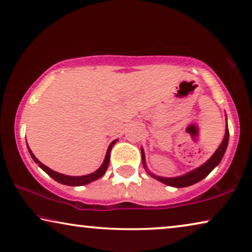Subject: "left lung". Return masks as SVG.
I'll list each match as a JSON object with an SVG mask.
<instances>
[{
	"mask_svg": "<svg viewBox=\"0 0 252 252\" xmlns=\"http://www.w3.org/2000/svg\"><path fill=\"white\" fill-rule=\"evenodd\" d=\"M228 137H229V131H228V127H226L225 137H224V139H222L221 144L219 145L217 151H216L215 154L212 155V157L209 158V160L205 162L204 164H202L200 168L193 170V171L186 173V175H184V176L176 177V178H163V177L152 175V173H151V176L154 177V178H157L158 180H160L161 183L165 184V185L172 186V187H178V189L179 187H187V186L193 185V184H196L200 182V180L205 178V177H207L209 173H210L212 170H214L216 166L219 164V162L221 161V158H222V157H224V153L226 151V147H227ZM141 158H143V165L145 166V169H146V163H145V155H144L143 150H141Z\"/></svg>",
	"mask_w": 252,
	"mask_h": 252,
	"instance_id": "left-lung-1",
	"label": "left lung"
}]
</instances>
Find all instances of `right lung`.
<instances>
[{
  "label": "right lung",
  "instance_id": "1",
  "mask_svg": "<svg viewBox=\"0 0 252 252\" xmlns=\"http://www.w3.org/2000/svg\"><path fill=\"white\" fill-rule=\"evenodd\" d=\"M115 143H116V140H114L111 145H109L107 153H106L104 163H102L101 166L97 170V171H94V173H90V175L81 176V177L66 176V175H62V173L56 172V171H54V170H51L50 168H48L47 165H44L43 163H41L40 161H38L37 158H35V155L32 153V151L30 150V148H28V151H30V154H31L32 158L34 160V162L37 163L38 166H40V168L43 170V171L47 172L48 175L51 177V178H54L56 182H58L60 184H63V185H67V186H82V185H87V184L94 182V180L99 179L106 172V170H107L108 164H109V154H111V150H112L113 145H114Z\"/></svg>",
  "mask_w": 252,
  "mask_h": 252
}]
</instances>
